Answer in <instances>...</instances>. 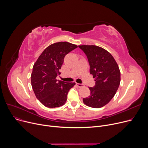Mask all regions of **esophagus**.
I'll return each instance as SVG.
<instances>
[{"label": "esophagus", "instance_id": "34e87169", "mask_svg": "<svg viewBox=\"0 0 148 148\" xmlns=\"http://www.w3.org/2000/svg\"><path fill=\"white\" fill-rule=\"evenodd\" d=\"M76 85L78 86V87H82V86H84V84H78V83H76Z\"/></svg>", "mask_w": 148, "mask_h": 148}]
</instances>
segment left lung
Returning a JSON list of instances; mask_svg holds the SVG:
<instances>
[{
	"label": "left lung",
	"mask_w": 148,
	"mask_h": 148,
	"mask_svg": "<svg viewBox=\"0 0 148 148\" xmlns=\"http://www.w3.org/2000/svg\"><path fill=\"white\" fill-rule=\"evenodd\" d=\"M87 57L90 66V74L95 78V85L89 87L88 97L84 98L86 106L100 108L114 97L121 81L118 65L113 56L106 49L95 45H79Z\"/></svg>",
	"instance_id": "obj_1"
}]
</instances>
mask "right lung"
Returning <instances> with one entry per match:
<instances>
[{"mask_svg":"<svg viewBox=\"0 0 148 148\" xmlns=\"http://www.w3.org/2000/svg\"><path fill=\"white\" fill-rule=\"evenodd\" d=\"M77 47L67 42L54 43L46 48L34 64L31 84L36 98L43 105L54 108L64 105L75 82L56 79L66 54Z\"/></svg>","mask_w":148,"mask_h":148,"instance_id":"obj_1","label":"right lung"}]
</instances>
